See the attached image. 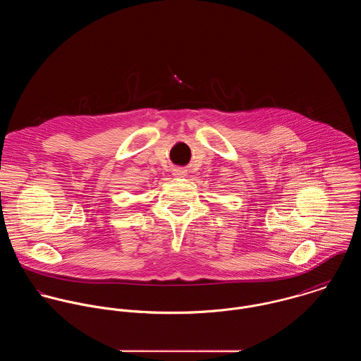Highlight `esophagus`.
<instances>
[{
  "instance_id": "1",
  "label": "esophagus",
  "mask_w": 361,
  "mask_h": 361,
  "mask_svg": "<svg viewBox=\"0 0 361 361\" xmlns=\"http://www.w3.org/2000/svg\"><path fill=\"white\" fill-rule=\"evenodd\" d=\"M173 175L178 176V178H185L188 173H186V169H183V168H176V169H173Z\"/></svg>"
}]
</instances>
